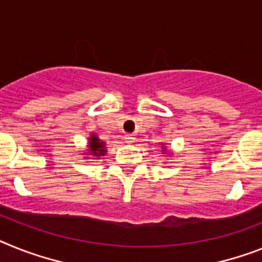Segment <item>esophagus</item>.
<instances>
[{
  "instance_id": "esophagus-1",
  "label": "esophagus",
  "mask_w": 262,
  "mask_h": 262,
  "mask_svg": "<svg viewBox=\"0 0 262 262\" xmlns=\"http://www.w3.org/2000/svg\"><path fill=\"white\" fill-rule=\"evenodd\" d=\"M124 140H125V142H126V144H133V142H135V140H136V137L133 135H125Z\"/></svg>"
}]
</instances>
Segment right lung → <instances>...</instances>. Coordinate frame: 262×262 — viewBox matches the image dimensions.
Segmentation results:
<instances>
[{"label":"right lung","instance_id":"right-lung-1","mask_svg":"<svg viewBox=\"0 0 262 262\" xmlns=\"http://www.w3.org/2000/svg\"><path fill=\"white\" fill-rule=\"evenodd\" d=\"M89 150L90 153L93 156H101V155H105V146H104V142L100 141L97 138V136H92L89 138Z\"/></svg>","mask_w":262,"mask_h":262}]
</instances>
